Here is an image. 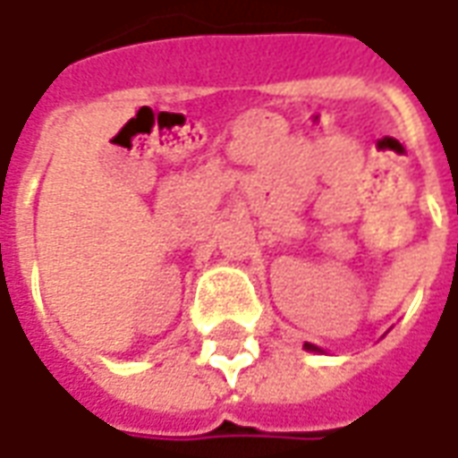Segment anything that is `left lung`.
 Segmentation results:
<instances>
[{"label": "left lung", "instance_id": "1", "mask_svg": "<svg viewBox=\"0 0 458 458\" xmlns=\"http://www.w3.org/2000/svg\"><path fill=\"white\" fill-rule=\"evenodd\" d=\"M306 349L308 352H321V349H318V346H313V344H306Z\"/></svg>", "mask_w": 458, "mask_h": 458}]
</instances>
